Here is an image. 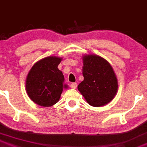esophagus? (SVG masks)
Returning <instances> with one entry per match:
<instances>
[{"label": "esophagus", "mask_w": 147, "mask_h": 147, "mask_svg": "<svg viewBox=\"0 0 147 147\" xmlns=\"http://www.w3.org/2000/svg\"><path fill=\"white\" fill-rule=\"evenodd\" d=\"M77 86H78L77 83H72V84H71V88L75 89L77 88Z\"/></svg>", "instance_id": "esophagus-1"}]
</instances>
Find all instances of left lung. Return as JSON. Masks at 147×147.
Returning <instances> with one entry per match:
<instances>
[{"mask_svg":"<svg viewBox=\"0 0 147 147\" xmlns=\"http://www.w3.org/2000/svg\"><path fill=\"white\" fill-rule=\"evenodd\" d=\"M84 80L78 89L89 105L100 107L110 102L117 91V80L113 68L99 56L89 54L83 58Z\"/></svg>","mask_w":147,"mask_h":147,"instance_id":"obj_1","label":"left lung"}]
</instances>
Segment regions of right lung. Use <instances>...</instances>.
<instances>
[{"label": "right lung", "mask_w": 147, "mask_h": 147, "mask_svg": "<svg viewBox=\"0 0 147 147\" xmlns=\"http://www.w3.org/2000/svg\"><path fill=\"white\" fill-rule=\"evenodd\" d=\"M61 61L57 57H48L34 63L26 79V90L34 102L43 107H50L59 100L64 84V76L59 70Z\"/></svg>", "instance_id": "obj_1"}]
</instances>
